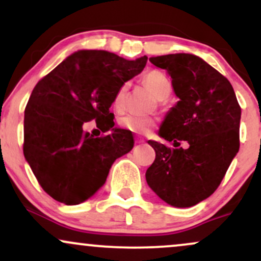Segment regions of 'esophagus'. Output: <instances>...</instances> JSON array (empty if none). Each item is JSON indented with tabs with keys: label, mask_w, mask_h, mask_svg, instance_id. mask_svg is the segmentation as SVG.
<instances>
[{
	"label": "esophagus",
	"mask_w": 261,
	"mask_h": 261,
	"mask_svg": "<svg viewBox=\"0 0 261 261\" xmlns=\"http://www.w3.org/2000/svg\"><path fill=\"white\" fill-rule=\"evenodd\" d=\"M142 142H143V140H141V139L136 140V143H142Z\"/></svg>",
	"instance_id": "34e87169"
}]
</instances>
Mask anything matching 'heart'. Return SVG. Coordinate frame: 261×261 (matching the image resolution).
<instances>
[{"label": "heart", "mask_w": 261, "mask_h": 261, "mask_svg": "<svg viewBox=\"0 0 261 261\" xmlns=\"http://www.w3.org/2000/svg\"><path fill=\"white\" fill-rule=\"evenodd\" d=\"M143 81L154 94L157 95L158 99H166L169 97L170 92H172V83L168 77L166 76L161 71H151V72L146 73L143 77ZM128 91V83L125 82L119 87L116 91L115 95L113 99V106L116 110H122L125 107V101H126V95ZM120 125L126 130L133 131L136 134H146L153 127L154 119L149 118V116H141L136 114H127V115L122 116L120 119Z\"/></svg>", "instance_id": "1"}]
</instances>
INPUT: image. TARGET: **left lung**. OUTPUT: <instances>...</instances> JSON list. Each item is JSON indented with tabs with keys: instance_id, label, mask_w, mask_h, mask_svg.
I'll return each mask as SVG.
<instances>
[{
	"instance_id": "obj_1",
	"label": "left lung",
	"mask_w": 261,
	"mask_h": 261,
	"mask_svg": "<svg viewBox=\"0 0 261 261\" xmlns=\"http://www.w3.org/2000/svg\"><path fill=\"white\" fill-rule=\"evenodd\" d=\"M149 61L167 71L179 100L158 133L174 147L148 141L155 160L146 180L168 205L191 207L215 193L238 153L241 107L229 81L199 56L169 54Z\"/></svg>"
}]
</instances>
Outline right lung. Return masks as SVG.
Here are the masks:
<instances>
[{"instance_id": "obj_1", "label": "right lung", "mask_w": 261, "mask_h": 261, "mask_svg": "<svg viewBox=\"0 0 261 261\" xmlns=\"http://www.w3.org/2000/svg\"><path fill=\"white\" fill-rule=\"evenodd\" d=\"M147 56L126 60L106 50H79L33 89L24 110V152L41 188L56 201L79 205L103 187L116 158L134 147L133 135L114 127L109 112L122 83L141 73ZM111 134L93 138L85 122Z\"/></svg>"}]
</instances>
